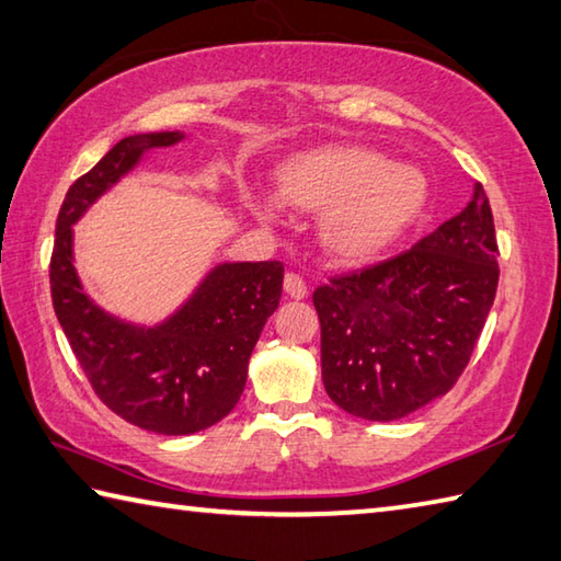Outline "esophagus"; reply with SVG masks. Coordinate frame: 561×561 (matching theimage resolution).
Returning a JSON list of instances; mask_svg holds the SVG:
<instances>
[{"label":"esophagus","instance_id":"obj_1","mask_svg":"<svg viewBox=\"0 0 561 561\" xmlns=\"http://www.w3.org/2000/svg\"><path fill=\"white\" fill-rule=\"evenodd\" d=\"M284 291H287V297H291V299H304L309 294L307 282H304L299 274H294V272L284 277Z\"/></svg>","mask_w":561,"mask_h":561}]
</instances>
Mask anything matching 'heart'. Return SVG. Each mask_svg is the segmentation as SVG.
<instances>
[{
    "label": "heart",
    "mask_w": 561,
    "mask_h": 561,
    "mask_svg": "<svg viewBox=\"0 0 561 561\" xmlns=\"http://www.w3.org/2000/svg\"><path fill=\"white\" fill-rule=\"evenodd\" d=\"M277 196L250 191L245 206L262 222H277L284 206L319 218V242L345 267L370 264L392 250L430 201V179L404 161L363 145H321L297 151L274 169Z\"/></svg>",
    "instance_id": "1"
}]
</instances>
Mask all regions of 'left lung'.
<instances>
[{
    "instance_id": "1",
    "label": "left lung",
    "mask_w": 561,
    "mask_h": 561,
    "mask_svg": "<svg viewBox=\"0 0 561 561\" xmlns=\"http://www.w3.org/2000/svg\"><path fill=\"white\" fill-rule=\"evenodd\" d=\"M497 242L481 183L461 213L387 262L313 291L321 378L353 416L394 422L451 390L497 289Z\"/></svg>"
}]
</instances>
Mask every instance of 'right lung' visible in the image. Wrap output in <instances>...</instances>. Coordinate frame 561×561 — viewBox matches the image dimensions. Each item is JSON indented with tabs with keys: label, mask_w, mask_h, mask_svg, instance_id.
I'll return each instance as SVG.
<instances>
[{
	"label": "right lung",
	"mask_w": 561,
	"mask_h": 561,
	"mask_svg": "<svg viewBox=\"0 0 561 561\" xmlns=\"http://www.w3.org/2000/svg\"><path fill=\"white\" fill-rule=\"evenodd\" d=\"M183 139V131L119 139L68 188L50 254L58 323L95 394L125 422L167 436L208 430L232 412L284 282L282 262H218L188 299L154 325L119 319L85 291L76 270L73 226L151 149Z\"/></svg>",
	"instance_id": "obj_1"
}]
</instances>
